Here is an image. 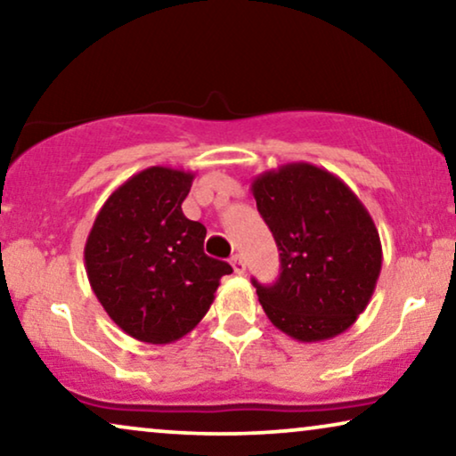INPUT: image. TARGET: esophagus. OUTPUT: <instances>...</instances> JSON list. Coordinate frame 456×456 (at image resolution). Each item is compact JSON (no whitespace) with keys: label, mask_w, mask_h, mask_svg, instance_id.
<instances>
[{"label":"esophagus","mask_w":456,"mask_h":456,"mask_svg":"<svg viewBox=\"0 0 456 456\" xmlns=\"http://www.w3.org/2000/svg\"><path fill=\"white\" fill-rule=\"evenodd\" d=\"M230 265H232L234 273H240V276L247 272V264H245V261H242L240 255H234V257L230 259Z\"/></svg>","instance_id":"1"}]
</instances>
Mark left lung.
Segmentation results:
<instances>
[{"mask_svg":"<svg viewBox=\"0 0 456 456\" xmlns=\"http://www.w3.org/2000/svg\"><path fill=\"white\" fill-rule=\"evenodd\" d=\"M251 191L280 251L276 282L253 280L265 315L301 342L346 332L382 270L370 211L338 176L305 161L259 174Z\"/></svg>","mask_w":456,"mask_h":456,"instance_id":"1","label":"left lung"}]
</instances>
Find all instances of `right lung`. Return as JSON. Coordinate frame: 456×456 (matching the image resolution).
Listing matches in <instances>:
<instances>
[{
	"label": "right lung",
	"instance_id": "1",
	"mask_svg": "<svg viewBox=\"0 0 456 456\" xmlns=\"http://www.w3.org/2000/svg\"><path fill=\"white\" fill-rule=\"evenodd\" d=\"M195 174L147 167L111 192L85 245L91 289L128 336L167 345L189 334L214 303L226 261L208 257V230L183 214Z\"/></svg>",
	"mask_w": 456,
	"mask_h": 456
}]
</instances>
